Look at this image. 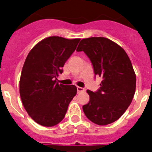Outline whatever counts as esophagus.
Returning <instances> with one entry per match:
<instances>
[{"label":"esophagus","instance_id":"esophagus-1","mask_svg":"<svg viewBox=\"0 0 152 152\" xmlns=\"http://www.w3.org/2000/svg\"><path fill=\"white\" fill-rule=\"evenodd\" d=\"M77 92H84L85 89H84V88L80 87V86H77Z\"/></svg>","mask_w":152,"mask_h":152}]
</instances>
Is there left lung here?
<instances>
[{
	"label": "left lung",
	"mask_w": 152,
	"mask_h": 152,
	"mask_svg": "<svg viewBox=\"0 0 152 152\" xmlns=\"http://www.w3.org/2000/svg\"><path fill=\"white\" fill-rule=\"evenodd\" d=\"M77 50L86 53L95 75L102 78L99 91H86L89 101L83 106L85 115L99 125L115 122L131 104L136 90V75L128 54L104 37L83 39Z\"/></svg>",
	"instance_id": "obj_1"
}]
</instances>
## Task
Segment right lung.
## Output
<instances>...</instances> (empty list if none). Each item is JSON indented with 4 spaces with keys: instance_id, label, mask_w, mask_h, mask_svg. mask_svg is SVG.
Instances as JSON below:
<instances>
[{
    "instance_id": "add662e5",
    "label": "right lung",
    "mask_w": 152,
    "mask_h": 152,
    "mask_svg": "<svg viewBox=\"0 0 152 152\" xmlns=\"http://www.w3.org/2000/svg\"><path fill=\"white\" fill-rule=\"evenodd\" d=\"M80 40L47 37L29 52L20 77V96L28 115L39 125L52 127L60 123L76 95L75 85L58 83L57 77Z\"/></svg>"
}]
</instances>
